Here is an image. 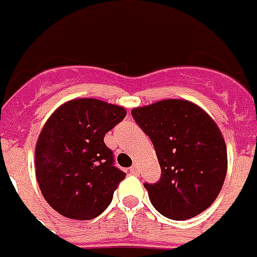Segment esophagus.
Masks as SVG:
<instances>
[{
    "label": "esophagus",
    "instance_id": "34e87169",
    "mask_svg": "<svg viewBox=\"0 0 257 257\" xmlns=\"http://www.w3.org/2000/svg\"><path fill=\"white\" fill-rule=\"evenodd\" d=\"M128 172H130V174H138V172H140V167H138V165H133V166L128 169Z\"/></svg>",
    "mask_w": 257,
    "mask_h": 257
}]
</instances>
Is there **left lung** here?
<instances>
[{"mask_svg": "<svg viewBox=\"0 0 257 257\" xmlns=\"http://www.w3.org/2000/svg\"><path fill=\"white\" fill-rule=\"evenodd\" d=\"M132 114L151 138L162 169L158 183L144 184L155 209L172 220L206 210L227 174V148L214 120L184 99L134 108Z\"/></svg>", "mask_w": 257, "mask_h": 257, "instance_id": "obj_1", "label": "left lung"}]
</instances>
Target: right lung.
Listing matches in <instances>:
<instances>
[{
	"mask_svg": "<svg viewBox=\"0 0 257 257\" xmlns=\"http://www.w3.org/2000/svg\"><path fill=\"white\" fill-rule=\"evenodd\" d=\"M125 113L117 105L80 98L47 120L36 145V176L45 201L59 214L95 219L112 202L125 173L114 166L103 137Z\"/></svg>",
	"mask_w": 257,
	"mask_h": 257,
	"instance_id": "1",
	"label": "right lung"
}]
</instances>
